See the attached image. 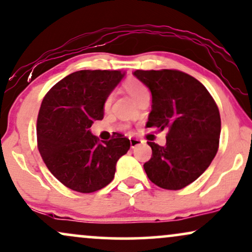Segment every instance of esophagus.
<instances>
[{
	"label": "esophagus",
	"instance_id": "34e87169",
	"mask_svg": "<svg viewBox=\"0 0 252 252\" xmlns=\"http://www.w3.org/2000/svg\"><path fill=\"white\" fill-rule=\"evenodd\" d=\"M129 142H130V148H135V147H138L139 145H141L143 141H142V140L136 139V138H130L129 139Z\"/></svg>",
	"mask_w": 252,
	"mask_h": 252
}]
</instances>
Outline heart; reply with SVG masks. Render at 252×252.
<instances>
[{"mask_svg": "<svg viewBox=\"0 0 252 252\" xmlns=\"http://www.w3.org/2000/svg\"><path fill=\"white\" fill-rule=\"evenodd\" d=\"M123 88L136 103H139L142 98L150 96V91L148 89V87H147L143 82H141V81L138 80V78L132 77L126 80L123 84ZM110 104L111 97H106L105 100H104V109H107V107L110 106Z\"/></svg>", "mask_w": 252, "mask_h": 252, "instance_id": "obj_1", "label": "heart"}]
</instances>
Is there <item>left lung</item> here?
<instances>
[{"label":"left lung","instance_id":"obj_1","mask_svg":"<svg viewBox=\"0 0 252 252\" xmlns=\"http://www.w3.org/2000/svg\"><path fill=\"white\" fill-rule=\"evenodd\" d=\"M133 74L152 93L146 126L168 128L165 146L147 142L153 154L143 168L155 185L181 190L201 176L217 155L221 132L217 103L198 80L183 71L135 70Z\"/></svg>","mask_w":252,"mask_h":252}]
</instances>
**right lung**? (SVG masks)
I'll return each mask as SVG.
<instances>
[{"instance_id": "obj_1", "label": "right lung", "mask_w": 252, "mask_h": 252, "mask_svg": "<svg viewBox=\"0 0 252 252\" xmlns=\"http://www.w3.org/2000/svg\"><path fill=\"white\" fill-rule=\"evenodd\" d=\"M125 73L78 70L62 78L42 99L37 120V142L52 175L70 190L91 193L112 182L118 159L129 140L116 134L99 141L90 132L104 117V100Z\"/></svg>"}]
</instances>
